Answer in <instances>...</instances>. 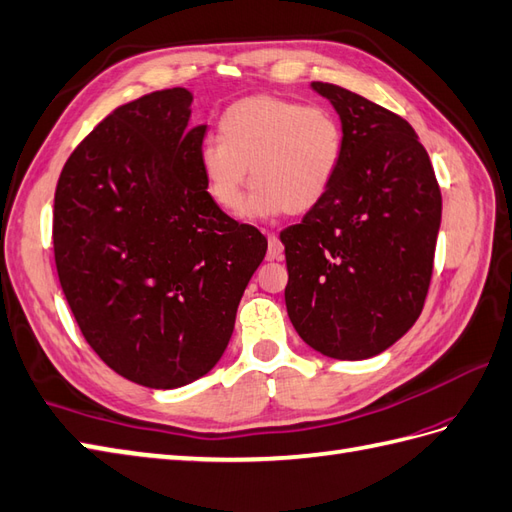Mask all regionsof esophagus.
I'll return each mask as SVG.
<instances>
[{
    "label": "esophagus",
    "instance_id": "esophagus-1",
    "mask_svg": "<svg viewBox=\"0 0 512 512\" xmlns=\"http://www.w3.org/2000/svg\"><path fill=\"white\" fill-rule=\"evenodd\" d=\"M267 241H269L267 260H282V258H284V247H282L278 236H276V234H269Z\"/></svg>",
    "mask_w": 512,
    "mask_h": 512
}]
</instances>
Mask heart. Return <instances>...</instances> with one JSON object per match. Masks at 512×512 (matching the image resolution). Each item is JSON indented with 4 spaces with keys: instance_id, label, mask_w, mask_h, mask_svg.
Returning <instances> with one entry per match:
<instances>
[{
    "instance_id": "b5f03b06",
    "label": "heart",
    "mask_w": 512,
    "mask_h": 512,
    "mask_svg": "<svg viewBox=\"0 0 512 512\" xmlns=\"http://www.w3.org/2000/svg\"><path fill=\"white\" fill-rule=\"evenodd\" d=\"M343 136L328 110L278 95H254L221 115L219 141L199 154L206 191L223 213H239L249 180L247 217L304 215L326 197Z\"/></svg>"
}]
</instances>
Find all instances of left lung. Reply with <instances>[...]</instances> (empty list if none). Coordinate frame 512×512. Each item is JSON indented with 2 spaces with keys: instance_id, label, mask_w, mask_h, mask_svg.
<instances>
[{
  "instance_id": "8db88e82",
  "label": "left lung",
  "mask_w": 512,
  "mask_h": 512,
  "mask_svg": "<svg viewBox=\"0 0 512 512\" xmlns=\"http://www.w3.org/2000/svg\"><path fill=\"white\" fill-rule=\"evenodd\" d=\"M310 89L341 119L326 197L280 232L286 313L313 350L365 360L415 326L432 278L441 191L408 121L328 82Z\"/></svg>"
}]
</instances>
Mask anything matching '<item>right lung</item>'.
Here are the masks:
<instances>
[{
    "label": "right lung",
    "instance_id": "obj_1",
    "mask_svg": "<svg viewBox=\"0 0 512 512\" xmlns=\"http://www.w3.org/2000/svg\"><path fill=\"white\" fill-rule=\"evenodd\" d=\"M193 95L119 106L76 147L54 197V256L73 317L104 363L149 389L206 376L267 254L210 199Z\"/></svg>",
    "mask_w": 512,
    "mask_h": 512
}]
</instances>
